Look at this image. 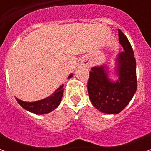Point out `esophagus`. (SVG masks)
<instances>
[{
	"label": "esophagus",
	"instance_id": "obj_1",
	"mask_svg": "<svg viewBox=\"0 0 151 151\" xmlns=\"http://www.w3.org/2000/svg\"><path fill=\"white\" fill-rule=\"evenodd\" d=\"M84 65H85L86 67H87V68H89V65H88V63H86V64H84Z\"/></svg>",
	"mask_w": 151,
	"mask_h": 151
}]
</instances>
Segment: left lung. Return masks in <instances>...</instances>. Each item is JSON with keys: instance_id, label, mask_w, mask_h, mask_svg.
<instances>
[{"instance_id": "8db88e82", "label": "left lung", "mask_w": 151, "mask_h": 151, "mask_svg": "<svg viewBox=\"0 0 151 151\" xmlns=\"http://www.w3.org/2000/svg\"><path fill=\"white\" fill-rule=\"evenodd\" d=\"M119 41L124 52L118 55L119 80L110 82L104 67H93L90 71L87 90L93 106L102 112L117 114L129 104L137 87L136 60L128 38L118 30Z\"/></svg>"}]
</instances>
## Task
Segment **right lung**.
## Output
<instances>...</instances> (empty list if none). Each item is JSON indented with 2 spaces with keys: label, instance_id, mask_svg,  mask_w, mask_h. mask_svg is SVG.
<instances>
[{
  "label": "right lung",
  "instance_id": "add662e5",
  "mask_svg": "<svg viewBox=\"0 0 151 151\" xmlns=\"http://www.w3.org/2000/svg\"><path fill=\"white\" fill-rule=\"evenodd\" d=\"M71 77L72 74L69 78ZM63 93H64V88L62 85L58 90H56L53 95L40 101L27 103V102L22 101L18 99H16V100L24 109L31 112L35 114H46L51 112L59 106L60 103L61 101Z\"/></svg>",
  "mask_w": 151,
  "mask_h": 151
}]
</instances>
